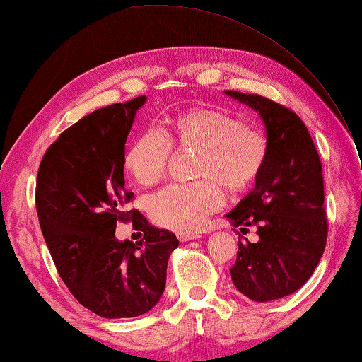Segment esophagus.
I'll list each match as a JSON object with an SVG mask.
<instances>
[{"label":"esophagus","instance_id":"esophagus-1","mask_svg":"<svg viewBox=\"0 0 362 362\" xmlns=\"http://www.w3.org/2000/svg\"><path fill=\"white\" fill-rule=\"evenodd\" d=\"M202 237V233L197 232H180L177 233V238H180V242H189V240H197Z\"/></svg>","mask_w":362,"mask_h":362}]
</instances>
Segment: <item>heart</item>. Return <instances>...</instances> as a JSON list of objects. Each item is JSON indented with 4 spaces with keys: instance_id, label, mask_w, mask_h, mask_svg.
Listing matches in <instances>:
<instances>
[{
    "instance_id": "b5f03b06",
    "label": "heart",
    "mask_w": 362,
    "mask_h": 362,
    "mask_svg": "<svg viewBox=\"0 0 362 362\" xmlns=\"http://www.w3.org/2000/svg\"><path fill=\"white\" fill-rule=\"evenodd\" d=\"M171 149L195 152L192 171L200 180L165 187L149 202L151 218L176 232L202 229L223 205L220 187L229 194L248 191L269 157L264 133L226 111L194 107L133 138L124 156L127 173L141 186L157 185L167 173Z\"/></svg>"
}]
</instances>
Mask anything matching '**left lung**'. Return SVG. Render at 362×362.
<instances>
[{
    "label": "left lung",
    "mask_w": 362,
    "mask_h": 362,
    "mask_svg": "<svg viewBox=\"0 0 362 362\" xmlns=\"http://www.w3.org/2000/svg\"><path fill=\"white\" fill-rule=\"evenodd\" d=\"M259 112L269 157L255 189L226 218L245 232L256 227V243L238 242L230 269L240 293L255 302L296 293L318 265L327 240L321 160L305 124L294 111L261 95L224 90Z\"/></svg>",
    "instance_id": "1"
}]
</instances>
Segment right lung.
<instances>
[{"instance_id":"right-lung-1","label":"right lung","mask_w":362,"mask_h":362,"mask_svg":"<svg viewBox=\"0 0 362 362\" xmlns=\"http://www.w3.org/2000/svg\"><path fill=\"white\" fill-rule=\"evenodd\" d=\"M146 97L87 114L44 154L36 180V210L63 283L82 305L103 318H133L160 300L177 238L125 210L124 156L135 114ZM132 219L144 232L120 243L115 226Z\"/></svg>"}]
</instances>
